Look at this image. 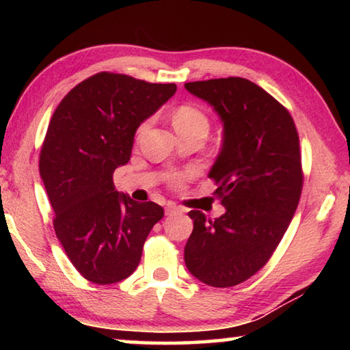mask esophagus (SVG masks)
Returning a JSON list of instances; mask_svg holds the SVG:
<instances>
[{
  "mask_svg": "<svg viewBox=\"0 0 350 350\" xmlns=\"http://www.w3.org/2000/svg\"><path fill=\"white\" fill-rule=\"evenodd\" d=\"M165 211H167V215H179V213H183V208H180V206H177L176 204L173 202H168L167 204V208H165Z\"/></svg>",
  "mask_w": 350,
  "mask_h": 350,
  "instance_id": "34e87169",
  "label": "esophagus"
}]
</instances>
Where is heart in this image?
<instances>
[{"instance_id":"1","label":"heart","mask_w":350,"mask_h":350,"mask_svg":"<svg viewBox=\"0 0 350 350\" xmlns=\"http://www.w3.org/2000/svg\"><path fill=\"white\" fill-rule=\"evenodd\" d=\"M173 122H174V126L177 131H179V129H187L191 126H206L208 128V118H206L205 112L194 105H180L179 108L174 111ZM145 128H146V123H142V125L139 126V133L144 131ZM193 176H194L193 170L177 171V173H171L168 176V182H170V185L180 188L185 185V183L191 179Z\"/></svg>"}]
</instances>
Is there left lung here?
Here are the masks:
<instances>
[{
  "label": "left lung",
  "mask_w": 350,
  "mask_h": 350,
  "mask_svg": "<svg viewBox=\"0 0 350 350\" xmlns=\"http://www.w3.org/2000/svg\"><path fill=\"white\" fill-rule=\"evenodd\" d=\"M224 122V145L208 177L225 211L191 210L185 264L211 287H233L269 262L303 191L299 137L286 106L247 79L185 83Z\"/></svg>",
  "instance_id": "obj_1"
}]
</instances>
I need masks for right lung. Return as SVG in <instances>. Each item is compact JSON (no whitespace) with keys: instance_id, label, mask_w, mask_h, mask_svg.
<instances>
[{"instance_id":"1","label":"right lung","mask_w":350,"mask_h":350,"mask_svg":"<svg viewBox=\"0 0 350 350\" xmlns=\"http://www.w3.org/2000/svg\"><path fill=\"white\" fill-rule=\"evenodd\" d=\"M174 83L98 72L57 106L40 151V176L54 230L77 271L114 284L137 269L151 228L163 217L154 202L116 191L112 174L131 159L134 134L174 96Z\"/></svg>"}]
</instances>
